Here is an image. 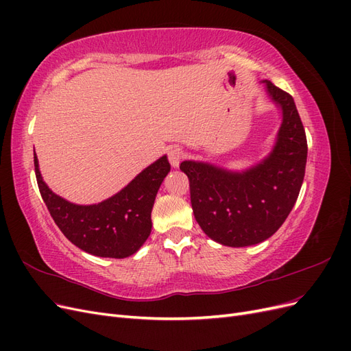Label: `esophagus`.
<instances>
[{
    "instance_id": "34e87169",
    "label": "esophagus",
    "mask_w": 351,
    "mask_h": 351,
    "mask_svg": "<svg viewBox=\"0 0 351 351\" xmlns=\"http://www.w3.org/2000/svg\"><path fill=\"white\" fill-rule=\"evenodd\" d=\"M183 158H184V151L182 149V147L174 146L168 151V161L174 168H177L180 165V162H182Z\"/></svg>"
}]
</instances>
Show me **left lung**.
I'll use <instances>...</instances> for the list:
<instances>
[{"mask_svg": "<svg viewBox=\"0 0 351 351\" xmlns=\"http://www.w3.org/2000/svg\"><path fill=\"white\" fill-rule=\"evenodd\" d=\"M262 83L281 110L272 151L241 171L204 161L180 165L189 177L197 224L209 239L230 247L269 239L289 217L304 178L307 142L294 99L272 82Z\"/></svg>", "mask_w": 351, "mask_h": 351, "instance_id": "left-lung-1", "label": "left lung"}]
</instances>
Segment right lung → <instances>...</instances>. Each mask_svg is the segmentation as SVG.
Listing matches in <instances>:
<instances>
[{
	"mask_svg": "<svg viewBox=\"0 0 351 351\" xmlns=\"http://www.w3.org/2000/svg\"><path fill=\"white\" fill-rule=\"evenodd\" d=\"M39 192L52 219L74 246L99 258L132 256L152 230L151 212L159 187L171 169L167 155L146 167L119 193L99 204L77 205L47 186L34 154Z\"/></svg>",
	"mask_w": 351,
	"mask_h": 351,
	"instance_id": "right-lung-1",
	"label": "right lung"
}]
</instances>
